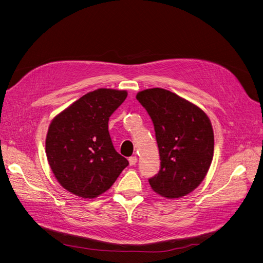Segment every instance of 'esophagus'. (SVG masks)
Segmentation results:
<instances>
[{"label":"esophagus","instance_id":"1","mask_svg":"<svg viewBox=\"0 0 263 263\" xmlns=\"http://www.w3.org/2000/svg\"><path fill=\"white\" fill-rule=\"evenodd\" d=\"M136 163H137V157L136 156L129 157V164H130V166H134Z\"/></svg>","mask_w":263,"mask_h":263}]
</instances>
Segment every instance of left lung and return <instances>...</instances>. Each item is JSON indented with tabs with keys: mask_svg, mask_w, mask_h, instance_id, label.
I'll use <instances>...</instances> for the list:
<instances>
[{
	"mask_svg": "<svg viewBox=\"0 0 263 263\" xmlns=\"http://www.w3.org/2000/svg\"><path fill=\"white\" fill-rule=\"evenodd\" d=\"M136 99L150 115L160 151L161 169L149 179L154 192L167 199L182 198L205 179L214 157V130L206 113L185 98L153 87Z\"/></svg>",
	"mask_w": 263,
	"mask_h": 263,
	"instance_id": "left-lung-1",
	"label": "left lung"
}]
</instances>
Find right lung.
<instances>
[{"label":"right lung","instance_id":"right-lung-1","mask_svg":"<svg viewBox=\"0 0 263 263\" xmlns=\"http://www.w3.org/2000/svg\"><path fill=\"white\" fill-rule=\"evenodd\" d=\"M127 91L97 89L86 93L50 121L45 152L58 183L71 194L93 199L106 192L128 165L113 147L109 117Z\"/></svg>","mask_w":263,"mask_h":263}]
</instances>
